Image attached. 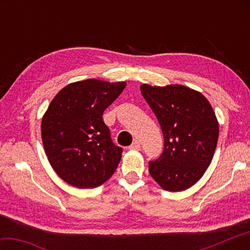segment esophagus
<instances>
[{"label": "esophagus", "instance_id": "34e87169", "mask_svg": "<svg viewBox=\"0 0 250 250\" xmlns=\"http://www.w3.org/2000/svg\"><path fill=\"white\" fill-rule=\"evenodd\" d=\"M129 149H130V150H140V149H141L140 142L135 140V141L132 143V145H131V146H129Z\"/></svg>", "mask_w": 250, "mask_h": 250}]
</instances>
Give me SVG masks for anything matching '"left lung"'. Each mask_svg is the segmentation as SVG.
<instances>
[{
	"mask_svg": "<svg viewBox=\"0 0 250 250\" xmlns=\"http://www.w3.org/2000/svg\"><path fill=\"white\" fill-rule=\"evenodd\" d=\"M140 90L164 135L163 153L149 162L152 179L166 191H185L213 160L219 134L214 110L205 96L183 84L143 83Z\"/></svg>",
	"mask_w": 250,
	"mask_h": 250,
	"instance_id": "left-lung-1",
	"label": "left lung"
}]
</instances>
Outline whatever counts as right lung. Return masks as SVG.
Here are the masks:
<instances>
[{"mask_svg": "<svg viewBox=\"0 0 250 250\" xmlns=\"http://www.w3.org/2000/svg\"><path fill=\"white\" fill-rule=\"evenodd\" d=\"M125 82L86 79L58 91L42 119V141L53 170L77 188L104 184L117 170L122 149L115 146L104 111Z\"/></svg>", "mask_w": 250, "mask_h": 250, "instance_id": "right-lung-1", "label": "right lung"}]
</instances>
